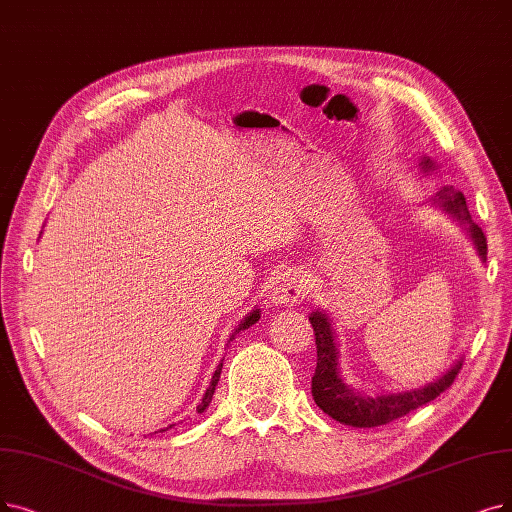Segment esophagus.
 I'll return each mask as SVG.
<instances>
[{
	"instance_id": "obj_1",
	"label": "esophagus",
	"mask_w": 512,
	"mask_h": 512,
	"mask_svg": "<svg viewBox=\"0 0 512 512\" xmlns=\"http://www.w3.org/2000/svg\"><path fill=\"white\" fill-rule=\"evenodd\" d=\"M269 288V300L275 306H296L306 294L304 277L298 271H279Z\"/></svg>"
}]
</instances>
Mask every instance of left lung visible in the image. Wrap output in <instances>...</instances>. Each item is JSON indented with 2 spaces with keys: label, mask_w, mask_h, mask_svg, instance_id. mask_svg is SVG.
Here are the masks:
<instances>
[{
  "label": "left lung",
  "mask_w": 512,
  "mask_h": 512,
  "mask_svg": "<svg viewBox=\"0 0 512 512\" xmlns=\"http://www.w3.org/2000/svg\"><path fill=\"white\" fill-rule=\"evenodd\" d=\"M420 168L424 174H431L433 170H437L435 161L431 157H422ZM431 206L441 210L443 214H447L454 222L460 224V227L466 231L468 239L473 241L481 262H485L487 239L479 224H475L473 218H470L464 193L456 191L454 187H443L431 199ZM309 321L313 325L315 344H317V370L313 376L311 393L321 410L330 418L338 420L340 424L372 428V426L393 422L405 414L414 412L416 407L437 399L443 391H447V388L452 386L462 367V357H460L437 380L428 382L420 388H412V391H401V393H386V395H365L355 391V388L346 384L342 378L340 361H338L340 359L338 340L327 311L315 309L309 315Z\"/></svg>",
  "instance_id": "1"
}]
</instances>
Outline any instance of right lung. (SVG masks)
Masks as SVG:
<instances>
[{"instance_id":"add662e5","label":"right lung","mask_w":512,"mask_h":512,"mask_svg":"<svg viewBox=\"0 0 512 512\" xmlns=\"http://www.w3.org/2000/svg\"><path fill=\"white\" fill-rule=\"evenodd\" d=\"M258 319H260V309H258V306H254V309L239 321V325L235 327V332L231 334V338H229V342H227V344H231L239 332L248 330L250 325L258 323ZM220 372H222V363H218L216 372H214V376H212V382H210V386L206 388V395L201 397V403L197 405V414H203V412H206V410H208V405L212 403V397H214V391H216V384H218V380H220ZM170 426H174V424H170ZM161 431H166V428H161Z\"/></svg>"}]
</instances>
